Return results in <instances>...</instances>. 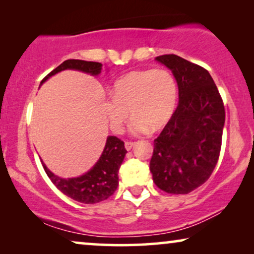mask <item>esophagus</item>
I'll return each instance as SVG.
<instances>
[{
  "mask_svg": "<svg viewBox=\"0 0 254 254\" xmlns=\"http://www.w3.org/2000/svg\"><path fill=\"white\" fill-rule=\"evenodd\" d=\"M134 142H125V148H126L127 149V150H130V149L131 148H133L134 147Z\"/></svg>",
  "mask_w": 254,
  "mask_h": 254,
  "instance_id": "obj_1",
  "label": "esophagus"
}]
</instances>
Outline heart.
<instances>
[{
  "label": "heart",
  "mask_w": 254,
  "mask_h": 254,
  "mask_svg": "<svg viewBox=\"0 0 254 254\" xmlns=\"http://www.w3.org/2000/svg\"><path fill=\"white\" fill-rule=\"evenodd\" d=\"M178 86L166 69L133 71L117 79L111 89V98L104 100V111L112 130L119 133L129 117L134 134L157 130L165 126L175 113Z\"/></svg>",
  "instance_id": "b5f03b06"
}]
</instances>
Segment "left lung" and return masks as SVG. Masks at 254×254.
<instances>
[{
  "label": "left lung",
  "instance_id": "left-lung-1",
  "mask_svg": "<svg viewBox=\"0 0 254 254\" xmlns=\"http://www.w3.org/2000/svg\"><path fill=\"white\" fill-rule=\"evenodd\" d=\"M175 76L179 104L154 141L150 172L158 189L187 194L206 183L220 157L225 112L206 69L175 54L156 58Z\"/></svg>",
  "mask_w": 254,
  "mask_h": 254
}]
</instances>
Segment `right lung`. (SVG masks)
Segmentation results:
<instances>
[{"mask_svg":"<svg viewBox=\"0 0 254 254\" xmlns=\"http://www.w3.org/2000/svg\"><path fill=\"white\" fill-rule=\"evenodd\" d=\"M103 64L99 62L84 61V60H65L64 62L52 70L43 81L40 85L48 78L58 72L67 70H78L92 76H98L102 71ZM127 154L125 143L117 136H107L105 148L95 165L85 172L84 175L75 177V178H61L47 169L43 162L45 172L50 177L52 183L61 190L64 195L71 197L72 200L82 203H97L106 200L116 192L119 185L118 172L123 164L125 156Z\"/></svg>","mask_w":254,"mask_h":254,"instance_id":"add662e5","label":"right lung"}]
</instances>
